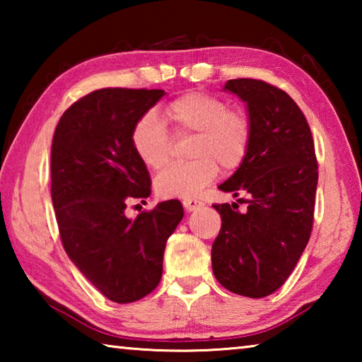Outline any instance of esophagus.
I'll return each mask as SVG.
<instances>
[{"instance_id": "obj_1", "label": "esophagus", "mask_w": 362, "mask_h": 362, "mask_svg": "<svg viewBox=\"0 0 362 362\" xmlns=\"http://www.w3.org/2000/svg\"><path fill=\"white\" fill-rule=\"evenodd\" d=\"M203 206H204L203 201H198V199H185V201H183V207H185L187 212H193L196 209H201Z\"/></svg>"}]
</instances>
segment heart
<instances>
[{
    "mask_svg": "<svg viewBox=\"0 0 362 362\" xmlns=\"http://www.w3.org/2000/svg\"><path fill=\"white\" fill-rule=\"evenodd\" d=\"M174 136L189 137L188 156L193 161L173 164L158 174L155 189L161 198L192 199L223 173L240 169L252 144V122L243 110L228 108L220 97L187 93L164 108ZM132 146L146 168L159 169L168 163L170 137L158 116H140L132 129Z\"/></svg>",
    "mask_w": 362,
    "mask_h": 362,
    "instance_id": "b5f03b06",
    "label": "heart"
}]
</instances>
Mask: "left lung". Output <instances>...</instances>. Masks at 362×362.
<instances>
[{
	"label": "left lung",
	"instance_id": "obj_1",
	"mask_svg": "<svg viewBox=\"0 0 362 362\" xmlns=\"http://www.w3.org/2000/svg\"><path fill=\"white\" fill-rule=\"evenodd\" d=\"M223 90L246 103L252 144L246 161L218 189L247 194V211L214 204L222 228L212 272L225 289L267 297L289 278L313 228L317 163L305 115L284 90L260 79H230ZM243 199V198H241Z\"/></svg>",
	"mask_w": 362,
	"mask_h": 362
}]
</instances>
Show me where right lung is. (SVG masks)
Instances as JSON below:
<instances>
[{
    "instance_id": "obj_1",
    "label": "right lung",
    "mask_w": 362,
    "mask_h": 362,
    "mask_svg": "<svg viewBox=\"0 0 362 362\" xmlns=\"http://www.w3.org/2000/svg\"><path fill=\"white\" fill-rule=\"evenodd\" d=\"M166 94L105 88L73 103L56 127L51 196L64 249L103 296L131 303L161 281L168 238L183 218L180 201L159 203L136 220L131 199L148 198V169L132 146V129Z\"/></svg>"
}]
</instances>
